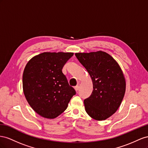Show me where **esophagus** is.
I'll use <instances>...</instances> for the list:
<instances>
[{
	"instance_id": "1",
	"label": "esophagus",
	"mask_w": 148,
	"mask_h": 148,
	"mask_svg": "<svg viewBox=\"0 0 148 148\" xmlns=\"http://www.w3.org/2000/svg\"><path fill=\"white\" fill-rule=\"evenodd\" d=\"M74 89H75V91L77 92V91L79 90V86H77L74 87Z\"/></svg>"
}]
</instances>
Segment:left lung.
Listing matches in <instances>:
<instances>
[{"mask_svg":"<svg viewBox=\"0 0 148 148\" xmlns=\"http://www.w3.org/2000/svg\"><path fill=\"white\" fill-rule=\"evenodd\" d=\"M75 55L93 82L92 94L84 101L86 111L95 120H106L116 112L124 97L126 81L123 71L113 58L102 51Z\"/></svg>","mask_w":148,"mask_h":148,"instance_id":"8db88e82","label":"left lung"}]
</instances>
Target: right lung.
Returning <instances> with one entry per match:
<instances>
[{
    "label": "right lung",
    "instance_id": "add662e5",
    "mask_svg": "<svg viewBox=\"0 0 148 148\" xmlns=\"http://www.w3.org/2000/svg\"><path fill=\"white\" fill-rule=\"evenodd\" d=\"M73 53L45 52L33 57L22 78L25 98L36 113L53 119L66 110L75 94L62 69Z\"/></svg>",
    "mask_w": 148,
    "mask_h": 148
}]
</instances>
